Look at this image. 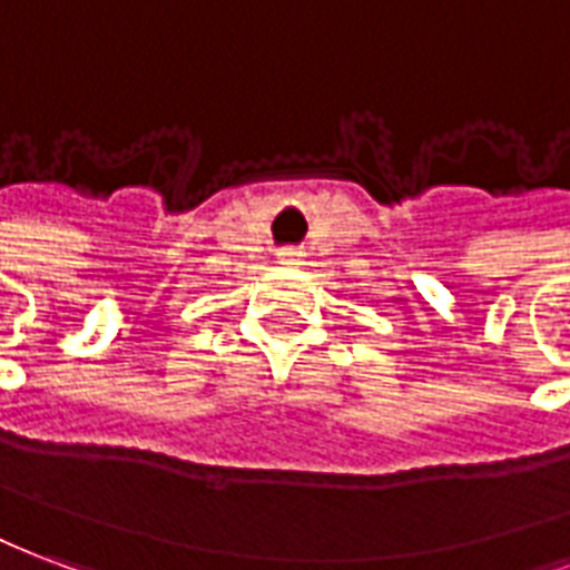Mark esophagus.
Masks as SVG:
<instances>
[{"label": "esophagus", "mask_w": 570, "mask_h": 570, "mask_svg": "<svg viewBox=\"0 0 570 570\" xmlns=\"http://www.w3.org/2000/svg\"><path fill=\"white\" fill-rule=\"evenodd\" d=\"M279 261L282 264H301V252L297 248H282Z\"/></svg>", "instance_id": "1"}]
</instances>
